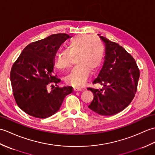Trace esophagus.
<instances>
[{
	"label": "esophagus",
	"instance_id": "esophagus-1",
	"mask_svg": "<svg viewBox=\"0 0 155 155\" xmlns=\"http://www.w3.org/2000/svg\"><path fill=\"white\" fill-rule=\"evenodd\" d=\"M82 90V88L80 87H74V91H80Z\"/></svg>",
	"mask_w": 155,
	"mask_h": 155
}]
</instances>
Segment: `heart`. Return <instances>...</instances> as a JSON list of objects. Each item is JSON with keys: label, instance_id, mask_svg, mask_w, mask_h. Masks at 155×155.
<instances>
[{"label": "heart", "instance_id": "heart-1", "mask_svg": "<svg viewBox=\"0 0 155 155\" xmlns=\"http://www.w3.org/2000/svg\"><path fill=\"white\" fill-rule=\"evenodd\" d=\"M77 65L66 76L67 83L80 87L86 83L91 71H97L103 63L104 47L101 41L95 37L80 35L73 37L69 42L67 51H62L57 55L55 65L64 70L71 67L72 58H74Z\"/></svg>", "mask_w": 155, "mask_h": 155}]
</instances>
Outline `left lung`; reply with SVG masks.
<instances>
[{"label":"left lung","mask_w":155,"mask_h":155,"mask_svg":"<svg viewBox=\"0 0 155 155\" xmlns=\"http://www.w3.org/2000/svg\"><path fill=\"white\" fill-rule=\"evenodd\" d=\"M105 44V61L93 84L101 89L87 88L94 98L88 107L104 116L117 114L128 107L137 90L140 71L134 58L116 42L100 36Z\"/></svg>","instance_id":"1"}]
</instances>
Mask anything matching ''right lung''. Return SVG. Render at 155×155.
Instances as JSON below:
<instances>
[{
    "label": "right lung",
    "instance_id": "right-lung-1",
    "mask_svg": "<svg viewBox=\"0 0 155 155\" xmlns=\"http://www.w3.org/2000/svg\"><path fill=\"white\" fill-rule=\"evenodd\" d=\"M67 34L52 35L27 45L13 64L10 77L16 104L25 113L38 118L52 116L61 108L72 87H59L53 76L54 59ZM55 84L57 87H54ZM51 85L52 90L48 91Z\"/></svg>",
    "mask_w": 155,
    "mask_h": 155
}]
</instances>
